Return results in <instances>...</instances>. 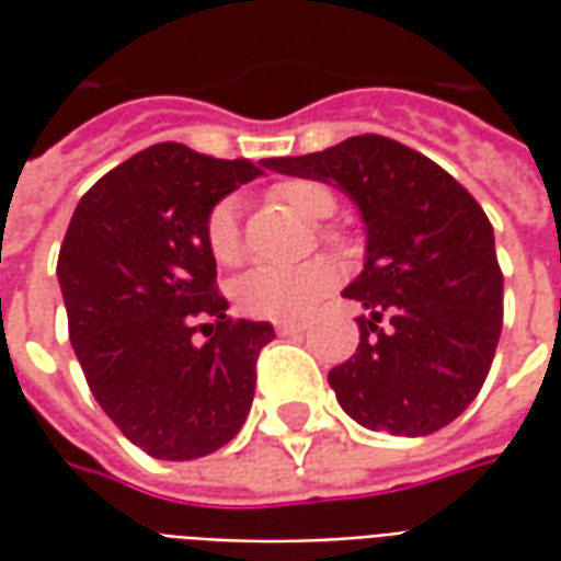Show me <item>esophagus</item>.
I'll return each instance as SVG.
<instances>
[{
  "instance_id": "1",
  "label": "esophagus",
  "mask_w": 561,
  "mask_h": 561,
  "mask_svg": "<svg viewBox=\"0 0 561 561\" xmlns=\"http://www.w3.org/2000/svg\"><path fill=\"white\" fill-rule=\"evenodd\" d=\"M304 321H279V324H276V333H279V336H297V333H304Z\"/></svg>"
}]
</instances>
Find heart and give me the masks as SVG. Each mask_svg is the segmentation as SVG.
Returning <instances> with one entry per match:
<instances>
[{
	"label": "heart",
	"mask_w": 561,
	"mask_h": 561,
	"mask_svg": "<svg viewBox=\"0 0 561 561\" xmlns=\"http://www.w3.org/2000/svg\"><path fill=\"white\" fill-rule=\"evenodd\" d=\"M273 195L291 204L312 219H324L336 209V195L324 183L316 180H288L273 188ZM209 255L219 264L231 267L243 255V240H240V204L237 197H221L216 207L209 209L207 228ZM336 285V267L316 257L297 267H261L245 270L240 279L233 282V300L240 312L264 321H288V318L306 316L312 306Z\"/></svg>",
	"instance_id": "1"
}]
</instances>
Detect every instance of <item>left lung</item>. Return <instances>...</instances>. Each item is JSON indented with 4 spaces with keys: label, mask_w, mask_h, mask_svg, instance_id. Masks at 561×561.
Instances as JSON below:
<instances>
[{
    "label": "left lung",
    "mask_w": 561,
    "mask_h": 561,
    "mask_svg": "<svg viewBox=\"0 0 561 561\" xmlns=\"http://www.w3.org/2000/svg\"><path fill=\"white\" fill-rule=\"evenodd\" d=\"M267 168L336 185L364 216V273L342 294L369 316L357 318V352L328 376L345 414L393 435H430L459 417L502 333V270L481 204L433 159L381 135ZM385 314L388 331L377 328Z\"/></svg>",
    "instance_id": "8db88e82"
}]
</instances>
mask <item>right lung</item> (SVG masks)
<instances>
[{
    "instance_id": "add662e5",
    "label": "right lung",
    "mask_w": 561,
    "mask_h": 561,
    "mask_svg": "<svg viewBox=\"0 0 561 561\" xmlns=\"http://www.w3.org/2000/svg\"><path fill=\"white\" fill-rule=\"evenodd\" d=\"M261 168L156 144L104 173L68 221L56 264L68 336L92 397L149 457H207L252 409L257 354L276 333L228 318L204 228Z\"/></svg>"
}]
</instances>
